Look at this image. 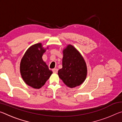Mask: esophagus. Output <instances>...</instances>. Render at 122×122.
<instances>
[{"label":"esophagus","instance_id":"1","mask_svg":"<svg viewBox=\"0 0 122 122\" xmlns=\"http://www.w3.org/2000/svg\"><path fill=\"white\" fill-rule=\"evenodd\" d=\"M52 71L53 73H57V71H58V69H57V68H54V69H52Z\"/></svg>","mask_w":122,"mask_h":122}]
</instances>
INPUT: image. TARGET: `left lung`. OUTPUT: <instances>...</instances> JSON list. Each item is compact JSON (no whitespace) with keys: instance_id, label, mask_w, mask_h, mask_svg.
<instances>
[{"instance_id":"obj_1","label":"left lung","mask_w":122,"mask_h":122,"mask_svg":"<svg viewBox=\"0 0 122 122\" xmlns=\"http://www.w3.org/2000/svg\"><path fill=\"white\" fill-rule=\"evenodd\" d=\"M62 68L58 71L59 77L70 88L80 86L85 80L87 69L84 60L72 45H68L63 51Z\"/></svg>"}]
</instances>
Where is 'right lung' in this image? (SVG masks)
<instances>
[{
    "mask_svg": "<svg viewBox=\"0 0 122 122\" xmlns=\"http://www.w3.org/2000/svg\"><path fill=\"white\" fill-rule=\"evenodd\" d=\"M45 51L41 43L33 45L26 51L20 62L22 77L32 88L42 87L53 73L42 59Z\"/></svg>",
    "mask_w": 122,
    "mask_h": 122,
    "instance_id": "right-lung-1",
    "label": "right lung"
}]
</instances>
